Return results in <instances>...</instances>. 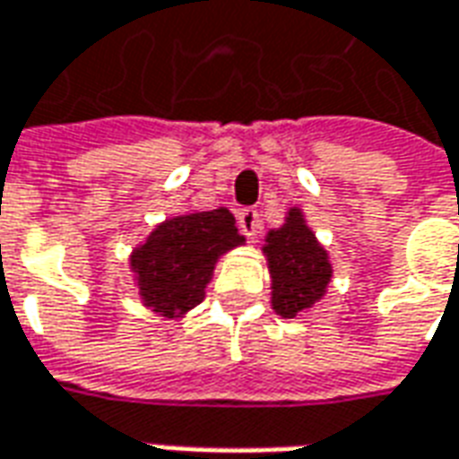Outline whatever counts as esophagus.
Segmentation results:
<instances>
[{
	"label": "esophagus",
	"instance_id": "obj_1",
	"mask_svg": "<svg viewBox=\"0 0 459 459\" xmlns=\"http://www.w3.org/2000/svg\"><path fill=\"white\" fill-rule=\"evenodd\" d=\"M238 226L243 230V236L248 238H255L260 230V213L258 209H243L238 213Z\"/></svg>",
	"mask_w": 459,
	"mask_h": 459
}]
</instances>
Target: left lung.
<instances>
[{"mask_svg":"<svg viewBox=\"0 0 459 459\" xmlns=\"http://www.w3.org/2000/svg\"><path fill=\"white\" fill-rule=\"evenodd\" d=\"M263 250L273 278V309L280 317H298L327 292L332 280L327 250L319 246L299 209H290L285 226L270 230Z\"/></svg>","mask_w":459,"mask_h":459,"instance_id":"1","label":"left lung"}]
</instances>
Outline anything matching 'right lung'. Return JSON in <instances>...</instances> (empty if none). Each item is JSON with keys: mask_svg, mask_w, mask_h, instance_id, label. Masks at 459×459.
Wrapping results in <instances>:
<instances>
[{"mask_svg": "<svg viewBox=\"0 0 459 459\" xmlns=\"http://www.w3.org/2000/svg\"><path fill=\"white\" fill-rule=\"evenodd\" d=\"M243 240L229 209L164 221L130 258L142 302L164 317H181L204 299L216 260Z\"/></svg>", "mask_w": 459, "mask_h": 459, "instance_id": "right-lung-1", "label": "right lung"}]
</instances>
